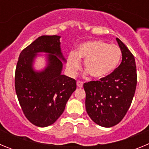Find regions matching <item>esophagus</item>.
Segmentation results:
<instances>
[{"label":"esophagus","instance_id":"34e87169","mask_svg":"<svg viewBox=\"0 0 149 149\" xmlns=\"http://www.w3.org/2000/svg\"><path fill=\"white\" fill-rule=\"evenodd\" d=\"M77 86L79 88L83 87V82H81V81H77Z\"/></svg>","mask_w":149,"mask_h":149}]
</instances>
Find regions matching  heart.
Here are the masks:
<instances>
[{
	"instance_id": "obj_1",
	"label": "heart",
	"mask_w": 149,
	"mask_h": 149,
	"mask_svg": "<svg viewBox=\"0 0 149 149\" xmlns=\"http://www.w3.org/2000/svg\"><path fill=\"white\" fill-rule=\"evenodd\" d=\"M122 51L114 45L103 41L86 42L78 47L77 52L72 51L67 59V68L74 75L81 67L80 59L84 60V69L93 79L101 80L110 75L120 63Z\"/></svg>"
}]
</instances>
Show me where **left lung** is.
Listing matches in <instances>:
<instances>
[{
	"mask_svg": "<svg viewBox=\"0 0 149 149\" xmlns=\"http://www.w3.org/2000/svg\"><path fill=\"white\" fill-rule=\"evenodd\" d=\"M122 60L110 75L84 84L85 106L91 119L98 125L110 127L121 122L131 106L136 86V68L134 55L119 39Z\"/></svg>",
	"mask_w": 149,
	"mask_h": 149,
	"instance_id": "1",
	"label": "left lung"
}]
</instances>
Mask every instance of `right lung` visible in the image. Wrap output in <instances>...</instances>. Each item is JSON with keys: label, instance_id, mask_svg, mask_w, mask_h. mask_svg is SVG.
Segmentation results:
<instances>
[{"label": "right lung", "instance_id": "add662e5", "mask_svg": "<svg viewBox=\"0 0 149 149\" xmlns=\"http://www.w3.org/2000/svg\"><path fill=\"white\" fill-rule=\"evenodd\" d=\"M60 36H41L21 52L16 65L15 87L26 118L34 125L45 127L62 115L67 101L76 89V81L62 74L63 56ZM40 53H47L42 70L34 64Z\"/></svg>", "mask_w": 149, "mask_h": 149}]
</instances>
